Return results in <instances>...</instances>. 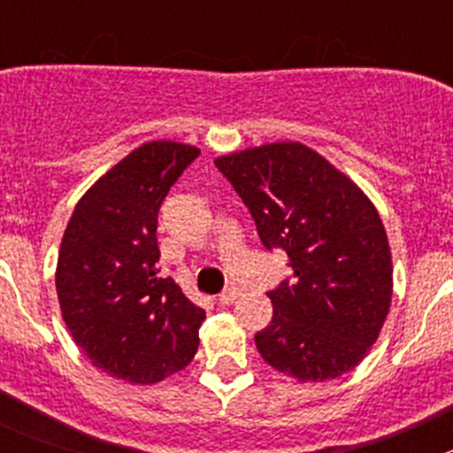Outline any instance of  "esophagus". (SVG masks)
<instances>
[{
	"mask_svg": "<svg viewBox=\"0 0 453 453\" xmlns=\"http://www.w3.org/2000/svg\"><path fill=\"white\" fill-rule=\"evenodd\" d=\"M236 298H239V289L230 287V289H226L221 296H219V304H232Z\"/></svg>",
	"mask_w": 453,
	"mask_h": 453,
	"instance_id": "obj_1",
	"label": "esophagus"
}]
</instances>
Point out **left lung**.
<instances>
[{
	"mask_svg": "<svg viewBox=\"0 0 453 453\" xmlns=\"http://www.w3.org/2000/svg\"><path fill=\"white\" fill-rule=\"evenodd\" d=\"M294 276L269 291L260 357L298 381L342 377L366 357L392 303V256L377 208L350 177L300 142L214 159Z\"/></svg>",
	"mask_w": 453,
	"mask_h": 453,
	"instance_id": "8db88e82",
	"label": "left lung"
}]
</instances>
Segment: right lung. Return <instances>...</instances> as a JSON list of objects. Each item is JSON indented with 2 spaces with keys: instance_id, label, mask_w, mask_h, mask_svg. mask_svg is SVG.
Returning <instances> with one entry per match:
<instances>
[{
  "instance_id": "add662e5",
  "label": "right lung",
  "mask_w": 453,
  "mask_h": 453,
  "mask_svg": "<svg viewBox=\"0 0 453 453\" xmlns=\"http://www.w3.org/2000/svg\"><path fill=\"white\" fill-rule=\"evenodd\" d=\"M197 146L153 140L79 199L57 263L61 315L96 368L129 383L162 381L199 349L205 311L159 276L157 212Z\"/></svg>"
}]
</instances>
